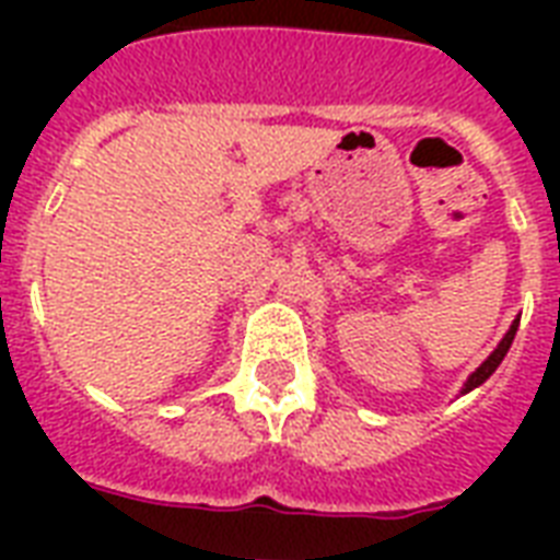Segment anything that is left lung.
Returning <instances> with one entry per match:
<instances>
[{
  "label": "left lung",
  "instance_id": "left-lung-1",
  "mask_svg": "<svg viewBox=\"0 0 560 560\" xmlns=\"http://www.w3.org/2000/svg\"><path fill=\"white\" fill-rule=\"evenodd\" d=\"M517 325H521V319H514V323H512V328H509V334H505V337H503V342H500V346H497V349L491 351V358H488L486 363H482V366L477 369V372L470 374V377H468V383H465V389H462V392H470V389H477L479 383H486L488 377H491V374L497 372V366H500V363H503V358H505V354H509V349H512V342H514V334H517Z\"/></svg>",
  "mask_w": 560,
  "mask_h": 560
}]
</instances>
